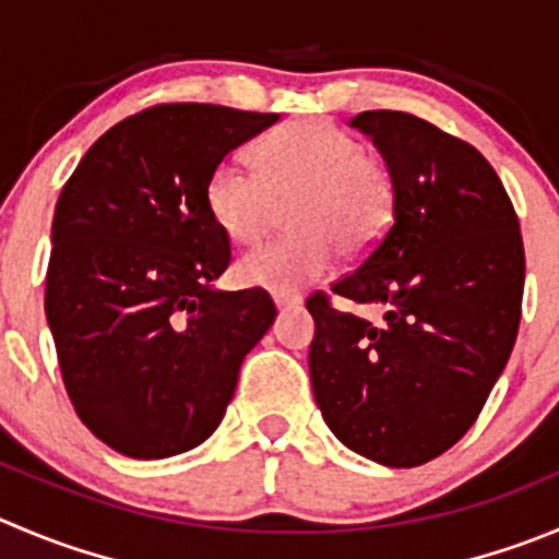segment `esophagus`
Returning <instances> with one entry per match:
<instances>
[{"label":"esophagus","mask_w":559,"mask_h":559,"mask_svg":"<svg viewBox=\"0 0 559 559\" xmlns=\"http://www.w3.org/2000/svg\"><path fill=\"white\" fill-rule=\"evenodd\" d=\"M274 305H276V310H290V307H299L301 305V296L274 294Z\"/></svg>","instance_id":"1"}]
</instances>
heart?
<instances>
[{
  "label": "heart",
  "instance_id": "1",
  "mask_svg": "<svg viewBox=\"0 0 559 559\" xmlns=\"http://www.w3.org/2000/svg\"><path fill=\"white\" fill-rule=\"evenodd\" d=\"M258 173L222 158L205 180V209L227 241H260L288 209L294 233L252 249L236 265L249 288L299 290L332 269L337 252L365 258L395 216V178L362 142L329 120H296L254 145Z\"/></svg>",
  "mask_w": 559,
  "mask_h": 559
}]
</instances>
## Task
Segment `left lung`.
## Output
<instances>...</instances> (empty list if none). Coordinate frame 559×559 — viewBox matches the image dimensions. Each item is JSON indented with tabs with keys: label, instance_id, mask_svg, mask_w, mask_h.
<instances>
[{
	"label": "left lung",
	"instance_id": "8db88e82",
	"mask_svg": "<svg viewBox=\"0 0 559 559\" xmlns=\"http://www.w3.org/2000/svg\"><path fill=\"white\" fill-rule=\"evenodd\" d=\"M395 178V216L379 247L332 290L384 305V323L307 301L316 403L340 442L408 469L475 425L513 350L524 243L513 203L480 151L423 117H350Z\"/></svg>",
	"mask_w": 559,
	"mask_h": 559
}]
</instances>
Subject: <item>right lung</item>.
Listing matches in <instances>:
<instances>
[{"instance_id":"obj_1","label":"right lung","mask_w":559,"mask_h":559,"mask_svg":"<svg viewBox=\"0 0 559 559\" xmlns=\"http://www.w3.org/2000/svg\"><path fill=\"white\" fill-rule=\"evenodd\" d=\"M280 115L158 104L111 126L55 209L46 321L79 419L129 459L203 444L243 356L276 318L260 288L216 290L230 241L205 180Z\"/></svg>"}]
</instances>
